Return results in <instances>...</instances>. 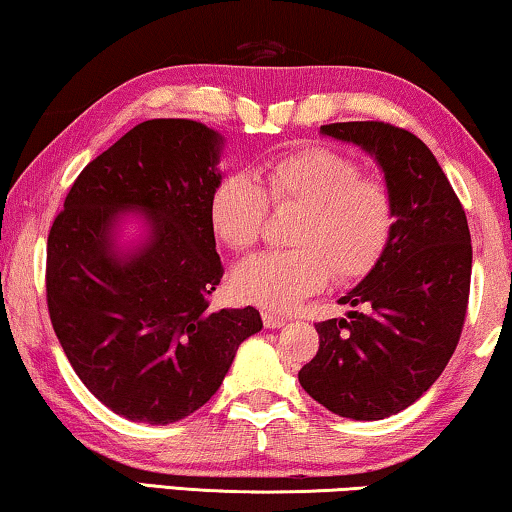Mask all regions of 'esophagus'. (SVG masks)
I'll use <instances>...</instances> for the list:
<instances>
[{"label":"esophagus","instance_id":"obj_1","mask_svg":"<svg viewBox=\"0 0 512 512\" xmlns=\"http://www.w3.org/2000/svg\"><path fill=\"white\" fill-rule=\"evenodd\" d=\"M265 328H282L286 324V317H279L275 312H263Z\"/></svg>","mask_w":512,"mask_h":512}]
</instances>
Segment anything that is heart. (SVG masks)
I'll return each mask as SVG.
<instances>
[{
  "label": "heart",
  "instance_id": "b5f03b06",
  "mask_svg": "<svg viewBox=\"0 0 512 512\" xmlns=\"http://www.w3.org/2000/svg\"><path fill=\"white\" fill-rule=\"evenodd\" d=\"M298 209L291 251H268L242 263L233 291L244 303L289 310L328 279L349 284L368 275L394 230L387 186L361 177L352 158L331 149H303L270 160L256 184L230 174L209 198V226L221 244L247 251L261 237L268 205Z\"/></svg>",
  "mask_w": 512,
  "mask_h": 512
}]
</instances>
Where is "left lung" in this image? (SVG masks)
I'll return each mask as SVG.
<instances>
[{"label": "left lung", "instance_id": "1", "mask_svg": "<svg viewBox=\"0 0 512 512\" xmlns=\"http://www.w3.org/2000/svg\"><path fill=\"white\" fill-rule=\"evenodd\" d=\"M359 146L384 174L394 230L373 270L338 303L347 317L317 324L319 352L298 380L335 415L375 422L417 401L457 349L471 289L464 207L429 146L380 121L321 125Z\"/></svg>", "mask_w": 512, "mask_h": 512}]
</instances>
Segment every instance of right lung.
<instances>
[{"label": "right lung", "instance_id": "right-lung-1", "mask_svg": "<svg viewBox=\"0 0 512 512\" xmlns=\"http://www.w3.org/2000/svg\"><path fill=\"white\" fill-rule=\"evenodd\" d=\"M223 146L188 118L139 123L86 165L48 233L53 331L90 394L130 422L202 408L263 328L254 307L207 303L223 277L207 214ZM130 220L140 233L123 243Z\"/></svg>", "mask_w": 512, "mask_h": 512}]
</instances>
